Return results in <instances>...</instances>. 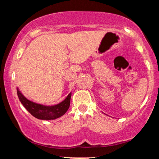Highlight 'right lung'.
Listing matches in <instances>:
<instances>
[{"label":"right lung","mask_w":159,"mask_h":159,"mask_svg":"<svg viewBox=\"0 0 159 159\" xmlns=\"http://www.w3.org/2000/svg\"><path fill=\"white\" fill-rule=\"evenodd\" d=\"M17 96L21 104L33 116L38 119L45 120H55L56 118L62 116L69 108L71 93H70L60 103L55 105L47 106L29 100L21 93L18 87H17Z\"/></svg>","instance_id":"obj_1"}]
</instances>
